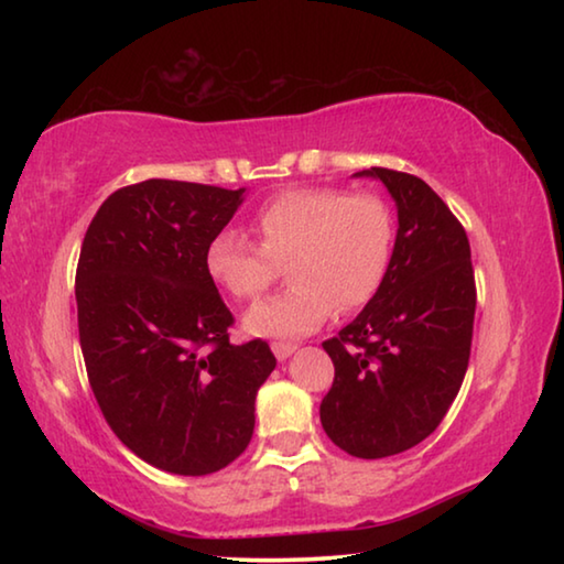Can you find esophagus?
I'll list each match as a JSON object with an SVG mask.
<instances>
[{
  "mask_svg": "<svg viewBox=\"0 0 564 564\" xmlns=\"http://www.w3.org/2000/svg\"><path fill=\"white\" fill-rule=\"evenodd\" d=\"M273 356L279 358V360H285V358H291L293 352H295V348L299 346H293V343H273Z\"/></svg>",
  "mask_w": 564,
  "mask_h": 564,
  "instance_id": "obj_1",
  "label": "esophagus"
}]
</instances>
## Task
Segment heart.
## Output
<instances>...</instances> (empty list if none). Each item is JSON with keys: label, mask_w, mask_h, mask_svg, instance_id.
<instances>
[{"label": "heart", "mask_w": 564, "mask_h": 564, "mask_svg": "<svg viewBox=\"0 0 564 564\" xmlns=\"http://www.w3.org/2000/svg\"><path fill=\"white\" fill-rule=\"evenodd\" d=\"M251 228L256 243L234 228L218 231L206 243L204 269L231 299L256 301L285 263L291 289L246 313V330L253 336H303L333 311L366 308L393 263L395 218L376 194L289 188L256 212Z\"/></svg>", "instance_id": "heart-1"}]
</instances>
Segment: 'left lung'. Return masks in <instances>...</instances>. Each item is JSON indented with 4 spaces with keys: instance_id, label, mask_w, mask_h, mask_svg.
<instances>
[{
    "instance_id": "8db88e82",
    "label": "left lung",
    "mask_w": 564,
    "mask_h": 564,
    "mask_svg": "<svg viewBox=\"0 0 564 564\" xmlns=\"http://www.w3.org/2000/svg\"><path fill=\"white\" fill-rule=\"evenodd\" d=\"M398 206L383 289L323 348L336 378L321 403L323 431L362 460L423 443L451 410L473 346L475 273L463 224L423 178L366 169Z\"/></svg>"
}]
</instances>
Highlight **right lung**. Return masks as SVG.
Listing matches in <instances>:
<instances>
[{
    "instance_id": "right-lung-1",
    "label": "right lung",
    "mask_w": 564,
    "mask_h": 564,
    "mask_svg": "<svg viewBox=\"0 0 564 564\" xmlns=\"http://www.w3.org/2000/svg\"><path fill=\"white\" fill-rule=\"evenodd\" d=\"M241 196L149 178L113 191L84 236L74 291L89 386L113 435L159 470L231 465L275 368L265 340H228L234 313L204 269Z\"/></svg>"
}]
</instances>
